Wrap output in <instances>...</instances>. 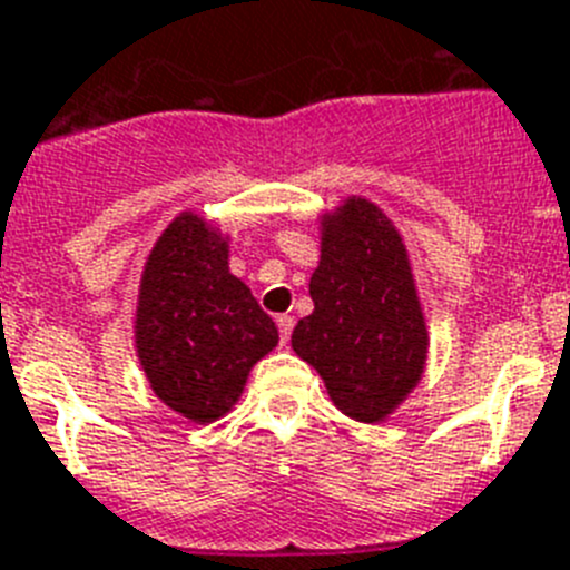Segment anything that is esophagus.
I'll return each mask as SVG.
<instances>
[{
    "label": "esophagus",
    "mask_w": 570,
    "mask_h": 570,
    "mask_svg": "<svg viewBox=\"0 0 570 570\" xmlns=\"http://www.w3.org/2000/svg\"><path fill=\"white\" fill-rule=\"evenodd\" d=\"M275 323H278L281 343H286V341H289V335H292V326H295V317H292V315H278V317H275Z\"/></svg>",
    "instance_id": "1"
}]
</instances>
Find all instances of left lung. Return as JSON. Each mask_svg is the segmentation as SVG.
I'll use <instances>...</instances> for the list:
<instances>
[{"instance_id":"1","label":"left lung","mask_w":570,"mask_h":570,"mask_svg":"<svg viewBox=\"0 0 570 570\" xmlns=\"http://www.w3.org/2000/svg\"><path fill=\"white\" fill-rule=\"evenodd\" d=\"M312 315L292 348L326 383L346 417L381 423L417 386L429 330L406 244L377 204L352 196L321 222Z\"/></svg>"}]
</instances>
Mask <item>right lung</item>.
<instances>
[{"mask_svg": "<svg viewBox=\"0 0 570 570\" xmlns=\"http://www.w3.org/2000/svg\"><path fill=\"white\" fill-rule=\"evenodd\" d=\"M278 330L229 273V238L181 213L150 249L138 286L136 355L164 406L213 423L238 403Z\"/></svg>", "mask_w": 570, "mask_h": 570, "instance_id": "obj_1", "label": "right lung"}]
</instances>
